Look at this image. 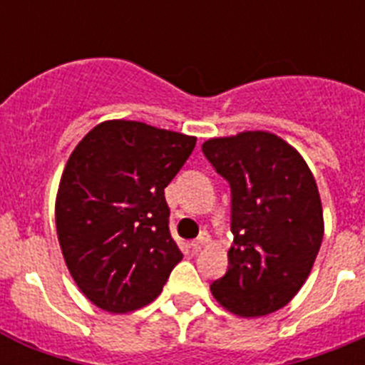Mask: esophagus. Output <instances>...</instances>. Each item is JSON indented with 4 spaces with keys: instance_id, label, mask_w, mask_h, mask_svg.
<instances>
[{
    "instance_id": "obj_1",
    "label": "esophagus",
    "mask_w": 365,
    "mask_h": 365,
    "mask_svg": "<svg viewBox=\"0 0 365 365\" xmlns=\"http://www.w3.org/2000/svg\"><path fill=\"white\" fill-rule=\"evenodd\" d=\"M208 243H210V235L206 234V232H202L197 240L192 241V250H193V252H199V250H201L202 247H206Z\"/></svg>"
}]
</instances>
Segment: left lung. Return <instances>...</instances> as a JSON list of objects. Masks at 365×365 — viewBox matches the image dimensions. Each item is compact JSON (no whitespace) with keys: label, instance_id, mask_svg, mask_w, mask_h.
Masks as SVG:
<instances>
[{"label":"left lung","instance_id":"1","mask_svg":"<svg viewBox=\"0 0 365 365\" xmlns=\"http://www.w3.org/2000/svg\"><path fill=\"white\" fill-rule=\"evenodd\" d=\"M202 153L232 192L234 243L212 294L245 318L285 307L309 278L324 240L320 193L307 163L269 131L210 138Z\"/></svg>","mask_w":365,"mask_h":365}]
</instances>
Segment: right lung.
Segmentation results:
<instances>
[{"label":"right lung","mask_w":365,"mask_h":365,"mask_svg":"<svg viewBox=\"0 0 365 365\" xmlns=\"http://www.w3.org/2000/svg\"><path fill=\"white\" fill-rule=\"evenodd\" d=\"M195 137L135 120L95 125L71 153L56 195V232L74 283L108 312L153 302L182 259L164 188Z\"/></svg>","instance_id":"right-lung-1"}]
</instances>
